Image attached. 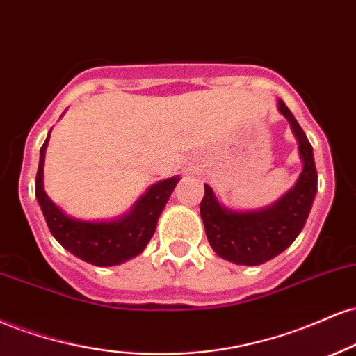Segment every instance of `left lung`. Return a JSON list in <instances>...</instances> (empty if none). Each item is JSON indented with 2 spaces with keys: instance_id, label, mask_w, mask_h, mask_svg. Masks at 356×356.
<instances>
[{
  "instance_id": "left-lung-1",
  "label": "left lung",
  "mask_w": 356,
  "mask_h": 356,
  "mask_svg": "<svg viewBox=\"0 0 356 356\" xmlns=\"http://www.w3.org/2000/svg\"><path fill=\"white\" fill-rule=\"evenodd\" d=\"M278 110L290 121L303 160V171L293 190L265 210L243 213L221 207L211 188L204 185L200 203L211 248L218 257L236 265H261L286 250L307 223L316 195L318 175L310 141L282 99H278Z\"/></svg>"
}]
</instances>
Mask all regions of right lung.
Returning a JSON list of instances; mask_svg holds the SVG:
<instances>
[{
    "label": "right lung",
    "mask_w": 356,
    "mask_h": 356,
    "mask_svg": "<svg viewBox=\"0 0 356 356\" xmlns=\"http://www.w3.org/2000/svg\"><path fill=\"white\" fill-rule=\"evenodd\" d=\"M49 133L40 149V165L36 171V198L43 211L46 225L63 248L79 260L95 266L118 265L136 257L145 250L156 229L158 218L168 202L178 178L156 183L138 200L133 210L116 221H79L70 218L54 204L43 188L44 152Z\"/></svg>",
    "instance_id": "obj_1"
}]
</instances>
